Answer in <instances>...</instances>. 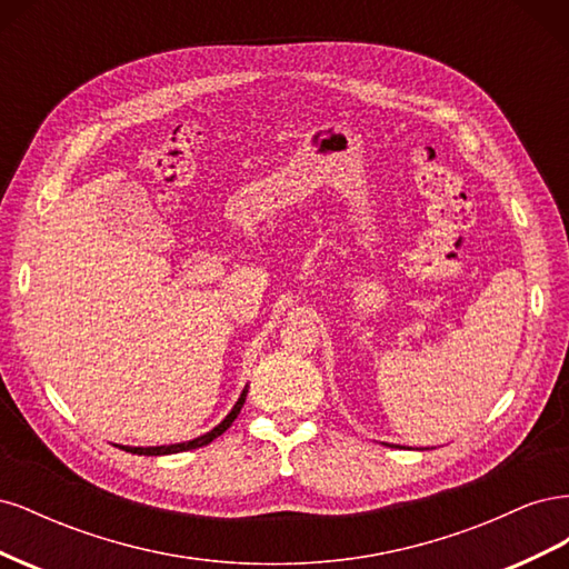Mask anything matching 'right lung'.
<instances>
[{"mask_svg":"<svg viewBox=\"0 0 569 569\" xmlns=\"http://www.w3.org/2000/svg\"><path fill=\"white\" fill-rule=\"evenodd\" d=\"M247 393H249V387H244L242 389V393H239V399H237V403L232 406V410L228 412L226 418H222L211 432H206V435H201V437H194V439H189V441H180V443H163V446H123V443H116L118 449H123V451H128V453H137V456H170V453H182V451H192V449H201V446H206V443H211L213 439H218L222 432H226V429L234 422V418L239 416V410H242V406H244V401H247Z\"/></svg>","mask_w":569,"mask_h":569,"instance_id":"add662e5","label":"right lung"}]
</instances>
